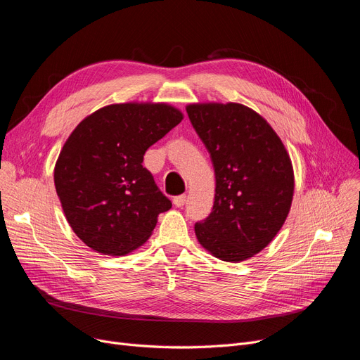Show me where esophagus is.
Wrapping results in <instances>:
<instances>
[{"mask_svg":"<svg viewBox=\"0 0 360 360\" xmlns=\"http://www.w3.org/2000/svg\"><path fill=\"white\" fill-rule=\"evenodd\" d=\"M185 202H186V195H178L174 198V204L176 207H182Z\"/></svg>","mask_w":360,"mask_h":360,"instance_id":"esophagus-1","label":"esophagus"}]
</instances>
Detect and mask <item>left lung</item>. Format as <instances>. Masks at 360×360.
Segmentation results:
<instances>
[{
  "mask_svg": "<svg viewBox=\"0 0 360 360\" xmlns=\"http://www.w3.org/2000/svg\"><path fill=\"white\" fill-rule=\"evenodd\" d=\"M186 113L209 150L216 176L213 212L195 236L213 257L242 262L276 238L290 212L295 175L271 125L240 103H190Z\"/></svg>",
  "mask_w": 360,
  "mask_h": 360,
  "instance_id": "8db88e82",
  "label": "left lung"
}]
</instances>
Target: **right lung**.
<instances>
[{
	"label": "right lung",
	"mask_w": 360,
	"mask_h": 360,
	"mask_svg": "<svg viewBox=\"0 0 360 360\" xmlns=\"http://www.w3.org/2000/svg\"><path fill=\"white\" fill-rule=\"evenodd\" d=\"M184 120L163 102L103 106L64 143L53 169L55 190L74 233L103 255H127L153 233L169 201L143 167L144 153Z\"/></svg>",
	"instance_id": "right-lung-1"
}]
</instances>
